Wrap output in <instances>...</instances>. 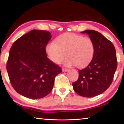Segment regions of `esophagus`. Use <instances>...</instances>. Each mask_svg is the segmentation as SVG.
I'll use <instances>...</instances> for the list:
<instances>
[{
  "mask_svg": "<svg viewBox=\"0 0 124 124\" xmlns=\"http://www.w3.org/2000/svg\"><path fill=\"white\" fill-rule=\"evenodd\" d=\"M62 70L63 72H68V71L69 70L68 69L64 68V67H63V68H62Z\"/></svg>",
  "mask_w": 124,
  "mask_h": 124,
  "instance_id": "34e87169",
  "label": "esophagus"
}]
</instances>
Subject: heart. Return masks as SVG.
<instances>
[{"instance_id": "heart-1", "label": "heart", "mask_w": 124, "mask_h": 124, "mask_svg": "<svg viewBox=\"0 0 124 124\" xmlns=\"http://www.w3.org/2000/svg\"><path fill=\"white\" fill-rule=\"evenodd\" d=\"M48 57L52 62L60 64L67 56L66 64L83 68L91 61L95 53V44L90 38L74 33H64L56 38L54 43L46 47Z\"/></svg>"}]
</instances>
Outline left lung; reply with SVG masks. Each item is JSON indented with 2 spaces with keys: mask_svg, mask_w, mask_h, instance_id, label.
Here are the masks:
<instances>
[{
  "mask_svg": "<svg viewBox=\"0 0 124 124\" xmlns=\"http://www.w3.org/2000/svg\"><path fill=\"white\" fill-rule=\"evenodd\" d=\"M81 33H86L93 41L95 53L89 64L79 70L78 79L72 85L79 95L92 97L102 93L112 84L117 66L116 51L112 42L97 31Z\"/></svg>",
  "mask_w": 124,
  "mask_h": 124,
  "instance_id": "8db88e82",
  "label": "left lung"
}]
</instances>
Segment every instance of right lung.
<instances>
[{"instance_id": "add662e5", "label": "right lung", "mask_w": 124, "mask_h": 124, "mask_svg": "<svg viewBox=\"0 0 124 124\" xmlns=\"http://www.w3.org/2000/svg\"><path fill=\"white\" fill-rule=\"evenodd\" d=\"M48 31L32 30L14 42L10 48L7 70L17 92L31 99L47 96L53 88L61 67L47 57L46 46L51 38Z\"/></svg>"}]
</instances>
